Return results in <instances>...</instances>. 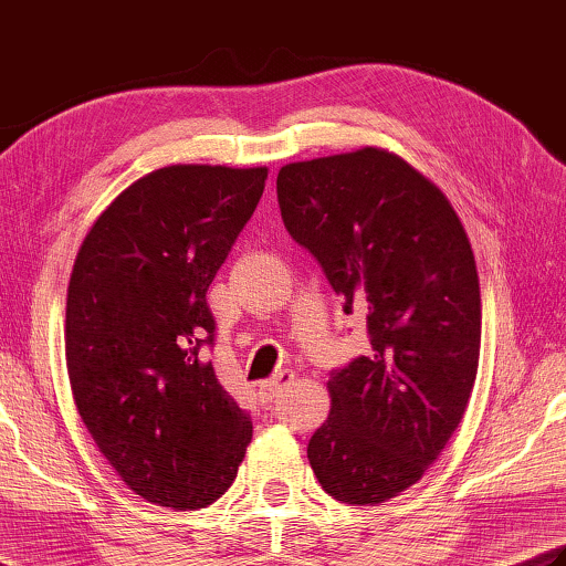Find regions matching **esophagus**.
I'll list each match as a JSON object with an SVG mask.
<instances>
[{
  "mask_svg": "<svg viewBox=\"0 0 566 566\" xmlns=\"http://www.w3.org/2000/svg\"><path fill=\"white\" fill-rule=\"evenodd\" d=\"M294 382V373L290 370H280L274 375V378L260 382V397L262 400H274V397H280L282 390H286Z\"/></svg>",
  "mask_w": 566,
  "mask_h": 566,
  "instance_id": "34e87169",
  "label": "esophagus"
}]
</instances>
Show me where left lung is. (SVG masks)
I'll return each mask as SVG.
<instances>
[{
  "label": "left lung",
  "instance_id": "left-lung-1",
  "mask_svg": "<svg viewBox=\"0 0 566 566\" xmlns=\"http://www.w3.org/2000/svg\"><path fill=\"white\" fill-rule=\"evenodd\" d=\"M276 201L373 348L331 373L308 463L336 501L385 503L422 479L467 412L481 350L469 235L434 184L378 147L282 166Z\"/></svg>",
  "mask_w": 566,
  "mask_h": 566
}]
</instances>
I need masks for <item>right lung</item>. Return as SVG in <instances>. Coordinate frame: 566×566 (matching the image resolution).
Returning <instances> with one entry per match:
<instances>
[{
	"label": "right lung",
	"instance_id": "1",
	"mask_svg": "<svg viewBox=\"0 0 566 566\" xmlns=\"http://www.w3.org/2000/svg\"><path fill=\"white\" fill-rule=\"evenodd\" d=\"M268 169L174 164L142 176L87 232L65 302L77 412L129 491L174 511L216 503L252 422L203 346L206 292L258 208Z\"/></svg>",
	"mask_w": 566,
	"mask_h": 566
}]
</instances>
